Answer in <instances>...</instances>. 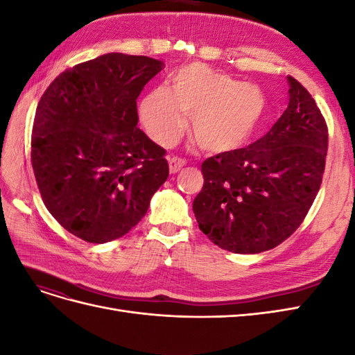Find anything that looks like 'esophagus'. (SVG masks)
I'll return each instance as SVG.
<instances>
[{"instance_id":"esophagus-1","label":"esophagus","mask_w":355,"mask_h":355,"mask_svg":"<svg viewBox=\"0 0 355 355\" xmlns=\"http://www.w3.org/2000/svg\"><path fill=\"white\" fill-rule=\"evenodd\" d=\"M187 164V161L184 158L179 157H171L168 159V167H170V173H178V171Z\"/></svg>"}]
</instances>
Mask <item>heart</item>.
Returning a JSON list of instances; mask_svg holds the SVG:
<instances>
[{
	"instance_id": "obj_1",
	"label": "heart",
	"mask_w": 355,
	"mask_h": 355,
	"mask_svg": "<svg viewBox=\"0 0 355 355\" xmlns=\"http://www.w3.org/2000/svg\"><path fill=\"white\" fill-rule=\"evenodd\" d=\"M266 112V98L254 84L201 63L180 68L171 90L157 87L141 106L142 123L163 146L176 142L191 115V133L210 153H230L243 146Z\"/></svg>"
}]
</instances>
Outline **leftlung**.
Instances as JSON below:
<instances>
[{
    "label": "left lung",
    "mask_w": 355,
    "mask_h": 355,
    "mask_svg": "<svg viewBox=\"0 0 355 355\" xmlns=\"http://www.w3.org/2000/svg\"><path fill=\"white\" fill-rule=\"evenodd\" d=\"M287 110L259 141L207 158L192 209L200 230L220 249L261 253L304 222L326 167L329 130L313 96L287 77Z\"/></svg>",
    "instance_id": "left-lung-1"
}]
</instances>
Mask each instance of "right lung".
Listing matches in <instances>:
<instances>
[{"mask_svg":"<svg viewBox=\"0 0 355 355\" xmlns=\"http://www.w3.org/2000/svg\"><path fill=\"white\" fill-rule=\"evenodd\" d=\"M163 68L148 56L108 53L63 71L41 96L32 168L47 210L75 237H123L166 182V149L137 128L136 106Z\"/></svg>","mask_w":355,"mask_h":355,"instance_id":"right-lung-1","label":"right lung"}]
</instances>
